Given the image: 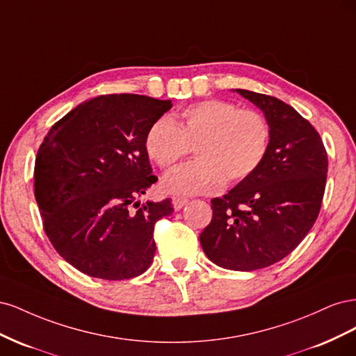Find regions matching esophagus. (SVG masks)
Listing matches in <instances>:
<instances>
[{
	"label": "esophagus",
	"mask_w": 356,
	"mask_h": 356,
	"mask_svg": "<svg viewBox=\"0 0 356 356\" xmlns=\"http://www.w3.org/2000/svg\"><path fill=\"white\" fill-rule=\"evenodd\" d=\"M188 203V199L187 197H174L172 199V204H174V209L175 211H179L186 207V204Z\"/></svg>",
	"instance_id": "1"
}]
</instances>
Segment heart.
<instances>
[{
	"instance_id": "obj_1",
	"label": "heart",
	"mask_w": 356,
	"mask_h": 356,
	"mask_svg": "<svg viewBox=\"0 0 356 356\" xmlns=\"http://www.w3.org/2000/svg\"><path fill=\"white\" fill-rule=\"evenodd\" d=\"M270 126L255 110H241L227 101L208 99L186 106L174 120L161 117L145 135V153L169 169L195 148L196 160L161 181L169 195H211L225 179L241 182L255 174L270 148Z\"/></svg>"
}]
</instances>
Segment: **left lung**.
<instances>
[{"label":"left lung","instance_id":"1","mask_svg":"<svg viewBox=\"0 0 356 356\" xmlns=\"http://www.w3.org/2000/svg\"><path fill=\"white\" fill-rule=\"evenodd\" d=\"M236 92L264 113L270 148L255 174L211 200L212 220L200 245L217 266L251 272L281 261L314 227L328 157L316 129L293 106L268 95Z\"/></svg>","mask_w":356,"mask_h":356}]
</instances>
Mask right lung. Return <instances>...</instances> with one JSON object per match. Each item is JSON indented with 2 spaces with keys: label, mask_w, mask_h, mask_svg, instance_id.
<instances>
[{
  "label": "right lung",
  "mask_w": 356,
  "mask_h": 356,
  "mask_svg": "<svg viewBox=\"0 0 356 356\" xmlns=\"http://www.w3.org/2000/svg\"><path fill=\"white\" fill-rule=\"evenodd\" d=\"M170 106L144 95L96 96L53 124L40 145L34 195L42 229L77 270L123 281L153 263L154 225L174 208L170 199L143 207L138 199L157 181L145 135Z\"/></svg>",
  "instance_id": "obj_1"
}]
</instances>
